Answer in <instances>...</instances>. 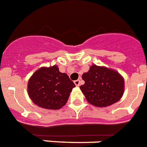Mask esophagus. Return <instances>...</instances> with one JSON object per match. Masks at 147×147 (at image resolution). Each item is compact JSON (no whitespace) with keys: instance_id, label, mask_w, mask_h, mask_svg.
<instances>
[{"instance_id":"1","label":"esophagus","mask_w":147,"mask_h":147,"mask_svg":"<svg viewBox=\"0 0 147 147\" xmlns=\"http://www.w3.org/2000/svg\"><path fill=\"white\" fill-rule=\"evenodd\" d=\"M74 84L76 85V86H79L80 85V80H77L74 81Z\"/></svg>"}]
</instances>
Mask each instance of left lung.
Returning <instances> with one entry per match:
<instances>
[{"mask_svg": "<svg viewBox=\"0 0 147 147\" xmlns=\"http://www.w3.org/2000/svg\"><path fill=\"white\" fill-rule=\"evenodd\" d=\"M85 84L80 86L88 103L99 107L116 103L124 93L125 83L117 71L93 65L82 76Z\"/></svg>", "mask_w": 147, "mask_h": 147, "instance_id": "8db88e82", "label": "left lung"}]
</instances>
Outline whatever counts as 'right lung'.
Wrapping results in <instances>:
<instances>
[{
	"label": "right lung",
	"mask_w": 147,
	"mask_h": 147,
	"mask_svg": "<svg viewBox=\"0 0 147 147\" xmlns=\"http://www.w3.org/2000/svg\"><path fill=\"white\" fill-rule=\"evenodd\" d=\"M75 84L56 65L40 67L31 76L28 93L38 107L48 110H59L65 106Z\"/></svg>",
	"instance_id": "obj_1"
}]
</instances>
